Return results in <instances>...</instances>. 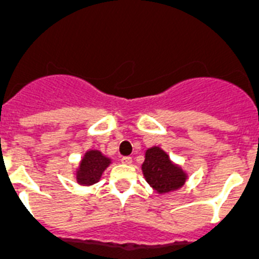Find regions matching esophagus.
I'll list each match as a JSON object with an SVG mask.
<instances>
[{"instance_id": "esophagus-1", "label": "esophagus", "mask_w": 259, "mask_h": 259, "mask_svg": "<svg viewBox=\"0 0 259 259\" xmlns=\"http://www.w3.org/2000/svg\"><path fill=\"white\" fill-rule=\"evenodd\" d=\"M121 162L126 165L132 164V157H130V156H122V157H121Z\"/></svg>"}]
</instances>
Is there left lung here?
Returning a JSON list of instances; mask_svg holds the SVG:
<instances>
[{
  "instance_id": "8db88e82",
  "label": "left lung",
  "mask_w": 259,
  "mask_h": 259,
  "mask_svg": "<svg viewBox=\"0 0 259 259\" xmlns=\"http://www.w3.org/2000/svg\"><path fill=\"white\" fill-rule=\"evenodd\" d=\"M142 170L146 181L158 193L177 190L186 182L185 171L170 161L169 156L158 147H152L146 151Z\"/></svg>"
}]
</instances>
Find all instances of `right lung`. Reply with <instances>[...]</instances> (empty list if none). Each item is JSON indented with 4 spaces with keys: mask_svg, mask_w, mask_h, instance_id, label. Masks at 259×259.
<instances>
[{
    "mask_svg": "<svg viewBox=\"0 0 259 259\" xmlns=\"http://www.w3.org/2000/svg\"><path fill=\"white\" fill-rule=\"evenodd\" d=\"M109 162V158L104 157L99 151L86 152L77 171V182L86 186L97 183Z\"/></svg>",
    "mask_w": 259,
    "mask_h": 259,
    "instance_id": "right-lung-1",
    "label": "right lung"
}]
</instances>
